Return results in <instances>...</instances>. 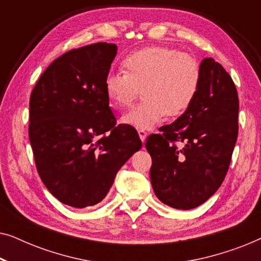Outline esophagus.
<instances>
[{"instance_id": "esophagus-1", "label": "esophagus", "mask_w": 261, "mask_h": 261, "mask_svg": "<svg viewBox=\"0 0 261 261\" xmlns=\"http://www.w3.org/2000/svg\"><path fill=\"white\" fill-rule=\"evenodd\" d=\"M139 138H140V140H141L142 142H145L146 138H147V132L142 130V129L139 130Z\"/></svg>"}]
</instances>
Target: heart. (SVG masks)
Wrapping results in <instances>:
<instances>
[{
	"mask_svg": "<svg viewBox=\"0 0 261 261\" xmlns=\"http://www.w3.org/2000/svg\"><path fill=\"white\" fill-rule=\"evenodd\" d=\"M124 73L108 74L105 92L117 109L129 107L142 89L145 101L124 114L121 122L152 129L167 115L179 116L197 96L201 67L194 57L163 45L147 46L122 60Z\"/></svg>",
	"mask_w": 261,
	"mask_h": 261,
	"instance_id": "1",
	"label": "heart"
}]
</instances>
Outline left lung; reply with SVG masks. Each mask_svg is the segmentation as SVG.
<instances>
[{
    "instance_id": "8db88e82",
    "label": "left lung",
    "mask_w": 261,
    "mask_h": 261,
    "mask_svg": "<svg viewBox=\"0 0 261 261\" xmlns=\"http://www.w3.org/2000/svg\"><path fill=\"white\" fill-rule=\"evenodd\" d=\"M199 67L201 84L192 105L145 145L156 197L183 210L201 205L221 187L239 130L238 91L229 73L213 58L203 59ZM177 142L184 146L178 148Z\"/></svg>"
}]
</instances>
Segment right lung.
<instances>
[{"label":"right lung","mask_w":261,"mask_h":261,"mask_svg":"<svg viewBox=\"0 0 261 261\" xmlns=\"http://www.w3.org/2000/svg\"><path fill=\"white\" fill-rule=\"evenodd\" d=\"M115 44L71 49L49 64L30 98L28 134L38 173L64 204H97L121 166L141 148L138 132L116 126L105 81Z\"/></svg>","instance_id":"obj_1"}]
</instances>
